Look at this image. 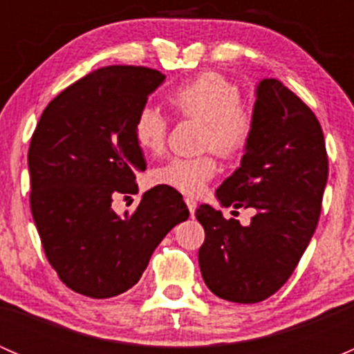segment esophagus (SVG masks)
I'll return each instance as SVG.
<instances>
[{
    "label": "esophagus",
    "mask_w": 354,
    "mask_h": 354,
    "mask_svg": "<svg viewBox=\"0 0 354 354\" xmlns=\"http://www.w3.org/2000/svg\"><path fill=\"white\" fill-rule=\"evenodd\" d=\"M185 202H187L188 210H190V214H192V216H194L195 210H197V202H195L194 198H185Z\"/></svg>",
    "instance_id": "1"
}]
</instances>
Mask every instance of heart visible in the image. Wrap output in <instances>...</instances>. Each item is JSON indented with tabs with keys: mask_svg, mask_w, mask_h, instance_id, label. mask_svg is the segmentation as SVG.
Masks as SVG:
<instances>
[{
	"mask_svg": "<svg viewBox=\"0 0 354 354\" xmlns=\"http://www.w3.org/2000/svg\"><path fill=\"white\" fill-rule=\"evenodd\" d=\"M178 114L205 124L202 144L223 157H236L250 145L255 130V114L241 104L236 84L221 73L209 71L174 88L167 97ZM133 137L145 154L157 156L166 147L167 120L154 108H142L133 123ZM216 157H173L152 171L157 185L180 194L200 195L216 176Z\"/></svg>",
	"mask_w": 354,
	"mask_h": 354,
	"instance_id": "obj_1",
	"label": "heart"
}]
</instances>
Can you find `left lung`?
I'll list each match as a JSON object with an SVG mask.
<instances>
[{
	"label": "left lung",
	"mask_w": 354,
	"mask_h": 354,
	"mask_svg": "<svg viewBox=\"0 0 354 354\" xmlns=\"http://www.w3.org/2000/svg\"><path fill=\"white\" fill-rule=\"evenodd\" d=\"M255 130L241 164L216 190L223 207L255 209L248 226L200 205L198 250L207 288L234 303H259L289 279L315 233L329 174L326 140L312 109L276 78L255 88Z\"/></svg>",
	"instance_id": "8db88e82"
}]
</instances>
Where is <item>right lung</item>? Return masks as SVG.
<instances>
[{"mask_svg":"<svg viewBox=\"0 0 354 354\" xmlns=\"http://www.w3.org/2000/svg\"><path fill=\"white\" fill-rule=\"evenodd\" d=\"M166 75L145 66H104L56 95L28 147L30 209L59 279L88 298H113L138 283L162 238L188 219L173 188H151L133 212L114 197L133 194L145 171L133 123Z\"/></svg>","mask_w":354,"mask_h":354,"instance_id":"obj_1","label":"right lung"}]
</instances>
